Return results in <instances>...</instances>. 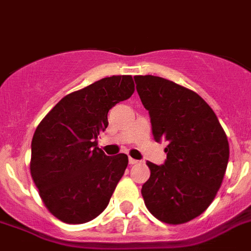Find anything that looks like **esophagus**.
I'll return each mask as SVG.
<instances>
[{
	"label": "esophagus",
	"mask_w": 251,
	"mask_h": 251,
	"mask_svg": "<svg viewBox=\"0 0 251 251\" xmlns=\"http://www.w3.org/2000/svg\"><path fill=\"white\" fill-rule=\"evenodd\" d=\"M138 163H139V160H136V159L128 158V164H131V165H134V164H138Z\"/></svg>",
	"instance_id": "1"
}]
</instances>
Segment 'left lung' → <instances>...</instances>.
I'll return each instance as SVG.
<instances>
[{
    "instance_id": "left-lung-1",
    "label": "left lung",
    "mask_w": 251,
    "mask_h": 251,
    "mask_svg": "<svg viewBox=\"0 0 251 251\" xmlns=\"http://www.w3.org/2000/svg\"><path fill=\"white\" fill-rule=\"evenodd\" d=\"M152 136L165 141L167 160L148 162L150 178L141 195L152 216L179 225L207 210L221 187L228 162V141L219 119L191 89L155 75L134 77Z\"/></svg>"
}]
</instances>
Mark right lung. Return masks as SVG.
Returning <instances> with one entry per match:
<instances>
[{
    "label": "right lung",
    "instance_id": "add662e5",
    "mask_svg": "<svg viewBox=\"0 0 251 251\" xmlns=\"http://www.w3.org/2000/svg\"><path fill=\"white\" fill-rule=\"evenodd\" d=\"M135 91L131 75L102 78L63 97L35 130L30 172L48 210L67 224H84L107 207L125 173L126 154L107 156L97 138L107 113Z\"/></svg>",
    "mask_w": 251,
    "mask_h": 251
}]
</instances>
